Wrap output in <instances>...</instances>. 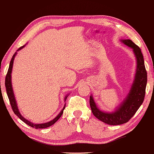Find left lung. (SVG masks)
<instances>
[{"label":"left lung","mask_w":154,"mask_h":154,"mask_svg":"<svg viewBox=\"0 0 154 154\" xmlns=\"http://www.w3.org/2000/svg\"><path fill=\"white\" fill-rule=\"evenodd\" d=\"M125 45L134 50L137 59L136 77L127 97L118 110L111 113L101 111L90 96V106L93 114L98 120L110 125H120L127 122L134 116L143 104L147 82V73L144 66L143 55L140 48L130 39L122 40Z\"/></svg>","instance_id":"1"}]
</instances>
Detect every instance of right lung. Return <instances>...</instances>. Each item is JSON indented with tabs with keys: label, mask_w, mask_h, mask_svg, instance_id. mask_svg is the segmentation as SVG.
Returning a JSON list of instances; mask_svg holds the SVG:
<instances>
[{
	"label": "right lung",
	"mask_w": 154,
	"mask_h": 154,
	"mask_svg": "<svg viewBox=\"0 0 154 154\" xmlns=\"http://www.w3.org/2000/svg\"><path fill=\"white\" fill-rule=\"evenodd\" d=\"M24 46H25V45H23V46L18 48V50H20L21 48H23ZM16 54H17V52H16L14 54L12 58H11V61L10 63V66H9V68H8V73H7L6 77H5V82L7 94H8L9 100H10V103L11 104V109H12L14 113L17 115V116L20 119V120H21L23 122H24L26 124H27V125L30 126L31 127H33V128H45L49 127H50V126H52V125H53V124L56 122L58 120L59 118H60V117L62 116L63 111L64 109H65V106H64L63 109L61 110L60 113H59L58 116H57L56 118L54 119V120H52L50 122H48L44 123V124H37V125H36V124H33V123H32L31 122L27 120L26 119H25L21 115H20V112L18 111V107H17V102H16L14 95L12 87H11V70H12L14 59V57H15ZM66 98H67V96H66V97H65V100H66Z\"/></svg>",
	"instance_id": "obj_1"
}]
</instances>
